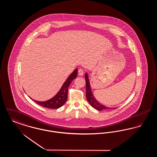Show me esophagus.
Here are the masks:
<instances>
[{
  "label": "esophagus",
  "instance_id": "esophagus-1",
  "mask_svg": "<svg viewBox=\"0 0 157 157\" xmlns=\"http://www.w3.org/2000/svg\"><path fill=\"white\" fill-rule=\"evenodd\" d=\"M83 70L82 69V68H79V69H78V74L79 75H80V76H82V75H83Z\"/></svg>",
  "mask_w": 157,
  "mask_h": 157
}]
</instances>
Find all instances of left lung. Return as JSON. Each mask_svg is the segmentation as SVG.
I'll list each match as a JSON object with an SVG mask.
<instances>
[{
    "mask_svg": "<svg viewBox=\"0 0 157 157\" xmlns=\"http://www.w3.org/2000/svg\"><path fill=\"white\" fill-rule=\"evenodd\" d=\"M85 81H86V99L88 101V102L90 103V105L94 108H95L98 111H102L103 109H115V108H113L107 107V106H105L104 105L100 104L99 102H98L97 99L94 98L92 93L90 81H89V78H88V75L87 73L85 74Z\"/></svg>",
    "mask_w": 157,
    "mask_h": 157,
    "instance_id": "left-lung-1",
    "label": "left lung"
}]
</instances>
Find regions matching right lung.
Instances as JSON below:
<instances>
[{
  "instance_id": "1",
  "label": "right lung",
  "mask_w": 157,
  "mask_h": 157,
  "mask_svg": "<svg viewBox=\"0 0 157 157\" xmlns=\"http://www.w3.org/2000/svg\"><path fill=\"white\" fill-rule=\"evenodd\" d=\"M78 74V69H76L74 72L68 76L67 79L63 83L59 91L51 99L46 101H37L30 98L35 103L43 107L51 108V109H58L65 104L67 99V90L72 81L76 78Z\"/></svg>"
}]
</instances>
